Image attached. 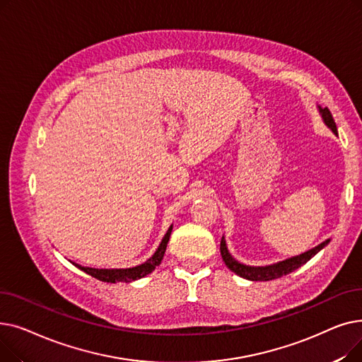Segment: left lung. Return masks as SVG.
<instances>
[{"mask_svg": "<svg viewBox=\"0 0 362 362\" xmlns=\"http://www.w3.org/2000/svg\"><path fill=\"white\" fill-rule=\"evenodd\" d=\"M318 112L325 122V124L337 136V127L336 123L332 117V112L329 111L327 107L322 108L321 105L317 104ZM330 239H326L325 242L318 243L314 248L302 252L299 255L286 258L283 261L274 262V264H269V265H246L243 262H239L230 252L227 250V243H226V238H221V243H220V251H221V258L224 261V264L227 265V269H230L235 274H238L242 279L246 280H252V281H267V280H273L281 276H286L289 273H292L293 270L299 269L300 265H303L305 262H308L314 255H317L322 248H325L326 245H329Z\"/></svg>", "mask_w": 362, "mask_h": 362, "instance_id": "8db88e82", "label": "left lung"}]
</instances>
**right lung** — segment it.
<instances>
[{
	"label": "right lung",
	"mask_w": 362,
	"mask_h": 362,
	"mask_svg": "<svg viewBox=\"0 0 362 362\" xmlns=\"http://www.w3.org/2000/svg\"><path fill=\"white\" fill-rule=\"evenodd\" d=\"M171 230H173V224L168 227V230L164 235V238H163L161 243L158 245V248L154 252V255L149 257L145 262H142L139 265H135V267H130V269H92V267H83V265L76 264L73 261H70V262H73V265H76V267L81 269L86 274L92 276L95 279H98L101 281H107V283L126 281L127 283V281L138 280V279H142V277L148 276L149 273L154 272L157 265L161 264L163 257L165 254V248H167V243H168Z\"/></svg>",
	"instance_id": "obj_1"
}]
</instances>
